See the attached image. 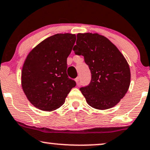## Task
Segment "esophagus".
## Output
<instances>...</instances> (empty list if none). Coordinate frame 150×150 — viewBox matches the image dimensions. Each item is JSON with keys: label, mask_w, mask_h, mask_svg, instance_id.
Listing matches in <instances>:
<instances>
[{"label": "esophagus", "mask_w": 150, "mask_h": 150, "mask_svg": "<svg viewBox=\"0 0 150 150\" xmlns=\"http://www.w3.org/2000/svg\"><path fill=\"white\" fill-rule=\"evenodd\" d=\"M75 82H76L77 85H78L79 83H80V77H77L76 79H75Z\"/></svg>", "instance_id": "1"}]
</instances>
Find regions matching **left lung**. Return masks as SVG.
<instances>
[{
    "instance_id": "left-lung-1",
    "label": "left lung",
    "mask_w": 150,
    "mask_h": 150,
    "mask_svg": "<svg viewBox=\"0 0 150 150\" xmlns=\"http://www.w3.org/2000/svg\"><path fill=\"white\" fill-rule=\"evenodd\" d=\"M73 51L82 55L89 66L91 80L80 91L91 107L107 110L125 96L131 83L129 65L112 42L98 33H78Z\"/></svg>"
}]
</instances>
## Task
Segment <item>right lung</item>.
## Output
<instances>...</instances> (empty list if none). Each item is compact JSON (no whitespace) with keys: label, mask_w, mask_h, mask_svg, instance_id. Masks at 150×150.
Returning a JSON list of instances; mask_svg holds the SVG:
<instances>
[{"label":"right lung","mask_w":150,"mask_h":150,"mask_svg":"<svg viewBox=\"0 0 150 150\" xmlns=\"http://www.w3.org/2000/svg\"><path fill=\"white\" fill-rule=\"evenodd\" d=\"M75 40V34H55L40 42L27 56L21 70V86L38 109L50 112L59 108L76 85L66 73L67 58Z\"/></svg>","instance_id":"right-lung-1"}]
</instances>
